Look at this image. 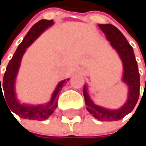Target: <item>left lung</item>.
Returning <instances> with one entry per match:
<instances>
[{
    "label": "left lung",
    "mask_w": 146,
    "mask_h": 146,
    "mask_svg": "<svg viewBox=\"0 0 146 146\" xmlns=\"http://www.w3.org/2000/svg\"><path fill=\"white\" fill-rule=\"evenodd\" d=\"M99 28L106 35L111 45L118 52L123 64V80L129 85V98L125 105L118 110H109L95 105L90 99L86 87L84 96L87 111L100 121H117L131 112L139 96V73L133 50L121 31L112 24H99Z\"/></svg>",
    "instance_id": "obj_1"
}]
</instances>
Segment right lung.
<instances>
[{"mask_svg": "<svg viewBox=\"0 0 146 146\" xmlns=\"http://www.w3.org/2000/svg\"><path fill=\"white\" fill-rule=\"evenodd\" d=\"M53 24L52 20H44L42 19L36 23L28 32V34L25 35L24 39L21 42V44L18 45L17 50L15 51L13 58L10 60L6 72L4 74L2 85H1V78H0V102L1 96H3L4 101L7 103L10 111L14 112L17 116L21 117L22 118L25 119H32V120H37V121H42L46 119L50 115H51L55 109L57 107V101H58V96L59 91L62 90L64 83L66 80L62 81L59 83L57 87L56 88L51 100L48 104L44 106H25L20 105L17 102L15 98L14 92V82L17 73L18 71V68L20 66L21 59L23 55V53L26 50V48L29 46L34 42V40L44 31L48 27L51 26ZM2 88L4 91V95L2 92Z\"/></svg>", "mask_w": 146, "mask_h": 146, "instance_id": "add662e5", "label": "right lung"}]
</instances>
